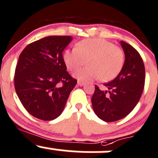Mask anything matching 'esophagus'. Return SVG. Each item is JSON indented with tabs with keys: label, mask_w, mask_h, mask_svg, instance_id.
Wrapping results in <instances>:
<instances>
[{
	"label": "esophagus",
	"mask_w": 158,
	"mask_h": 158,
	"mask_svg": "<svg viewBox=\"0 0 158 158\" xmlns=\"http://www.w3.org/2000/svg\"><path fill=\"white\" fill-rule=\"evenodd\" d=\"M84 84H85V82H84L83 81L78 80V85H80V86H82V85H83Z\"/></svg>",
	"instance_id": "1"
}]
</instances>
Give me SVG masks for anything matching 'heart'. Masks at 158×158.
<instances>
[{"mask_svg":"<svg viewBox=\"0 0 158 158\" xmlns=\"http://www.w3.org/2000/svg\"><path fill=\"white\" fill-rule=\"evenodd\" d=\"M63 59L71 71L82 66L88 60L89 66L80 69L75 76L82 80H112L117 76L124 63L121 48L102 38H87L80 41L76 48L65 50Z\"/></svg>","mask_w":158,"mask_h":158,"instance_id":"b5f03b06","label":"heart"}]
</instances>
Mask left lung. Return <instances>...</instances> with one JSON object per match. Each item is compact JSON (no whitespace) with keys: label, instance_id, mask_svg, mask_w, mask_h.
Returning a JSON list of instances; mask_svg holds the SVG:
<instances>
[{"label":"left lung","instance_id":"8db88e82","mask_svg":"<svg viewBox=\"0 0 158 158\" xmlns=\"http://www.w3.org/2000/svg\"><path fill=\"white\" fill-rule=\"evenodd\" d=\"M120 44L125 53L121 71L113 80L104 84L106 91L95 85L91 99L95 113L105 122H114L127 116L140 100L144 87L145 68L141 56L129 44L123 41Z\"/></svg>","mask_w":158,"mask_h":158}]
</instances>
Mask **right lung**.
I'll return each mask as SVG.
<instances>
[{
    "label": "right lung",
    "instance_id": "right-lung-1",
    "mask_svg": "<svg viewBox=\"0 0 158 158\" xmlns=\"http://www.w3.org/2000/svg\"><path fill=\"white\" fill-rule=\"evenodd\" d=\"M73 40L48 36L29 44L15 68V88L25 110L42 120H52L63 111L77 83L66 71L62 52Z\"/></svg>",
    "mask_w": 158,
    "mask_h": 158
}]
</instances>
